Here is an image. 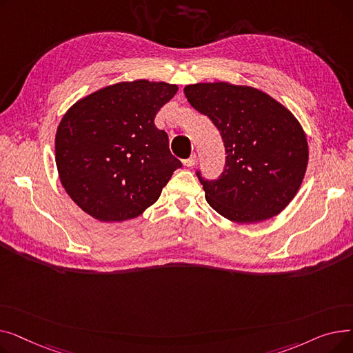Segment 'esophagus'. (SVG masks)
<instances>
[{"mask_svg":"<svg viewBox=\"0 0 353 353\" xmlns=\"http://www.w3.org/2000/svg\"><path fill=\"white\" fill-rule=\"evenodd\" d=\"M196 154H192L189 159H186V160H183V164L186 165V167H193L194 164H196Z\"/></svg>","mask_w":353,"mask_h":353,"instance_id":"1","label":"esophagus"}]
</instances>
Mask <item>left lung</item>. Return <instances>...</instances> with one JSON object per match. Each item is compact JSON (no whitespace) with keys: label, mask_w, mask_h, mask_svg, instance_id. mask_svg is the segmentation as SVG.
<instances>
[{"label":"left lung","mask_w":353,"mask_h":353,"mask_svg":"<svg viewBox=\"0 0 353 353\" xmlns=\"http://www.w3.org/2000/svg\"><path fill=\"white\" fill-rule=\"evenodd\" d=\"M188 101L219 128L226 165L217 180L197 172L209 205L236 223L279 214L303 181L309 148L301 123L265 91L225 81L184 87Z\"/></svg>","instance_id":"obj_1"}]
</instances>
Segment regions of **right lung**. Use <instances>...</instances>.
Returning <instances> with one entry per match:
<instances>
[{
    "mask_svg": "<svg viewBox=\"0 0 353 353\" xmlns=\"http://www.w3.org/2000/svg\"><path fill=\"white\" fill-rule=\"evenodd\" d=\"M164 81H123L72 104L55 133V164L67 194L91 217L140 216L181 167L169 136L154 125L177 92Z\"/></svg>",
    "mask_w": 353,
    "mask_h": 353,
    "instance_id": "add662e5",
    "label": "right lung"
}]
</instances>
